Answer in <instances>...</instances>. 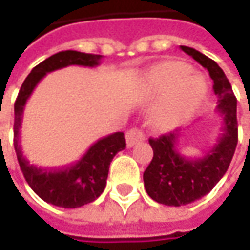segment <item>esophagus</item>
Wrapping results in <instances>:
<instances>
[{
    "instance_id": "34e87169",
    "label": "esophagus",
    "mask_w": 250,
    "mask_h": 250,
    "mask_svg": "<svg viewBox=\"0 0 250 250\" xmlns=\"http://www.w3.org/2000/svg\"><path fill=\"white\" fill-rule=\"evenodd\" d=\"M125 139H126V146H128V147H132V146H135L136 143L145 140V135H143L139 129L132 128V129H129L125 133Z\"/></svg>"
}]
</instances>
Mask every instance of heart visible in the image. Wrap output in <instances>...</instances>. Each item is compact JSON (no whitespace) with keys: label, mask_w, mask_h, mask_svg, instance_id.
<instances>
[{"label":"heart","mask_w":250,"mask_h":250,"mask_svg":"<svg viewBox=\"0 0 250 250\" xmlns=\"http://www.w3.org/2000/svg\"><path fill=\"white\" fill-rule=\"evenodd\" d=\"M149 91L154 103L150 118L159 129H171L190 115L206 96L207 83L202 75L181 61H163L147 78Z\"/></svg>","instance_id":"heart-1"}]
</instances>
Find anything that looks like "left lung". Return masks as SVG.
<instances>
[{
	"instance_id": "8db88e82",
	"label": "left lung",
	"mask_w": 250,
	"mask_h": 250,
	"mask_svg": "<svg viewBox=\"0 0 250 250\" xmlns=\"http://www.w3.org/2000/svg\"><path fill=\"white\" fill-rule=\"evenodd\" d=\"M181 50L208 71L223 120L221 135L205 156L190 159L178 150L179 130L150 139L153 160L143 174L145 189L153 200L166 206H184L199 200L216 187L229 167L238 143L236 99L224 71L205 54L181 45Z\"/></svg>"
}]
</instances>
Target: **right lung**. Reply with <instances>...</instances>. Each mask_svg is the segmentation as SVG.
I'll return each instance as SVG.
<instances>
[{"label":"right lung","mask_w":250,"mask_h":250,"mask_svg":"<svg viewBox=\"0 0 250 250\" xmlns=\"http://www.w3.org/2000/svg\"><path fill=\"white\" fill-rule=\"evenodd\" d=\"M103 55L66 50L48 57L34 66L27 75L15 101L14 146L21 169L29 187L44 202L63 208H76L94 202L107 184L108 168L114 156L126 147L122 132H115L93 143L82 159L62 168H42L32 164L22 153L19 133L26 101L33 93L37 83L47 73L69 65L94 68L100 65Z\"/></svg>","instance_id":"right-lung-1"}]
</instances>
